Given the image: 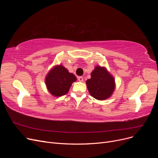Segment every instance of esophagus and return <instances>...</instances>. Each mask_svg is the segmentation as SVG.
Masks as SVG:
<instances>
[{
	"label": "esophagus",
	"instance_id": "esophagus-1",
	"mask_svg": "<svg viewBox=\"0 0 158 158\" xmlns=\"http://www.w3.org/2000/svg\"><path fill=\"white\" fill-rule=\"evenodd\" d=\"M78 80L79 81V82H83L84 78L82 76H79V77H78Z\"/></svg>",
	"mask_w": 158,
	"mask_h": 158
}]
</instances>
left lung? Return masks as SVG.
Instances as JSON below:
<instances>
[{
  "mask_svg": "<svg viewBox=\"0 0 158 158\" xmlns=\"http://www.w3.org/2000/svg\"><path fill=\"white\" fill-rule=\"evenodd\" d=\"M91 96L98 100H104L111 96L114 89V80L107 70L97 66L86 81Z\"/></svg>",
  "mask_w": 158,
  "mask_h": 158,
  "instance_id": "obj_1",
  "label": "left lung"
}]
</instances>
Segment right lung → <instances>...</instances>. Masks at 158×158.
Returning <instances> with one entry per match:
<instances>
[{
	"label": "right lung",
	"mask_w": 158,
	"mask_h": 158,
	"mask_svg": "<svg viewBox=\"0 0 158 158\" xmlns=\"http://www.w3.org/2000/svg\"><path fill=\"white\" fill-rule=\"evenodd\" d=\"M76 80V76L69 73L62 65L56 66L47 74L45 82L49 92L59 97L67 94L72 84Z\"/></svg>",
	"instance_id": "obj_1"
}]
</instances>
